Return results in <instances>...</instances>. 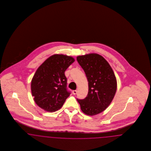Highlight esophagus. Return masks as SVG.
<instances>
[{"instance_id": "obj_1", "label": "esophagus", "mask_w": 151, "mask_h": 151, "mask_svg": "<svg viewBox=\"0 0 151 151\" xmlns=\"http://www.w3.org/2000/svg\"><path fill=\"white\" fill-rule=\"evenodd\" d=\"M77 92H78V91L76 90H74V91H72V93L73 94H76Z\"/></svg>"}]
</instances>
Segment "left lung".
I'll list each match as a JSON object with an SVG mask.
<instances>
[{
  "label": "left lung",
  "mask_w": 151,
  "mask_h": 151,
  "mask_svg": "<svg viewBox=\"0 0 151 151\" xmlns=\"http://www.w3.org/2000/svg\"><path fill=\"white\" fill-rule=\"evenodd\" d=\"M77 61L84 70L88 81L85 99H77L82 111L86 115L98 114L108 108L116 91L114 73L108 62L97 54L78 56Z\"/></svg>",
  "instance_id": "1"
}]
</instances>
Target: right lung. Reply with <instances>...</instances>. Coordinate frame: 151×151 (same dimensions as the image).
Segmentation results:
<instances>
[{
    "mask_svg": "<svg viewBox=\"0 0 151 151\" xmlns=\"http://www.w3.org/2000/svg\"><path fill=\"white\" fill-rule=\"evenodd\" d=\"M75 59L62 54L47 59L37 70L31 82V91L36 104L53 112L61 108L71 92L67 88L65 72Z\"/></svg>",
    "mask_w": 151,
    "mask_h": 151,
    "instance_id": "add662e5",
    "label": "right lung"
}]
</instances>
